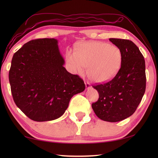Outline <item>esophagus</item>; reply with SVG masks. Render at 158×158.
<instances>
[{"label":"esophagus","instance_id":"obj_1","mask_svg":"<svg viewBox=\"0 0 158 158\" xmlns=\"http://www.w3.org/2000/svg\"><path fill=\"white\" fill-rule=\"evenodd\" d=\"M85 87L87 89H89L91 88V85H90V83L89 82H85Z\"/></svg>","mask_w":158,"mask_h":158}]
</instances>
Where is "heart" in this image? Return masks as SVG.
<instances>
[{
	"label": "heart",
	"mask_w": 158,
	"mask_h": 158,
	"mask_svg": "<svg viewBox=\"0 0 158 158\" xmlns=\"http://www.w3.org/2000/svg\"><path fill=\"white\" fill-rule=\"evenodd\" d=\"M66 60L73 73L84 75L86 66H88V75L92 81L105 83L119 72L122 55L115 45L93 41L81 43L75 51H67Z\"/></svg>",
	"instance_id": "b5f03b06"
}]
</instances>
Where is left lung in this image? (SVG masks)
<instances>
[{
  "mask_svg": "<svg viewBox=\"0 0 158 158\" xmlns=\"http://www.w3.org/2000/svg\"><path fill=\"white\" fill-rule=\"evenodd\" d=\"M122 55L121 68L109 82L93 85L99 94L92 107L105 122H117L135 112L146 88L145 62L138 47L130 40L109 39Z\"/></svg>",
  "mask_w": 158,
  "mask_h": 158,
  "instance_id": "8db88e82",
  "label": "left lung"
}]
</instances>
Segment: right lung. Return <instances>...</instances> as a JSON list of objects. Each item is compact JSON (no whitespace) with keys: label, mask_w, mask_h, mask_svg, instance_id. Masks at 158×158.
Segmentation results:
<instances>
[{"label":"right lung","mask_w":158,"mask_h":158,"mask_svg":"<svg viewBox=\"0 0 158 158\" xmlns=\"http://www.w3.org/2000/svg\"><path fill=\"white\" fill-rule=\"evenodd\" d=\"M55 39L26 43L13 56L9 79L17 106L35 122L61 117L72 97L84 91L85 83L64 67Z\"/></svg>","instance_id":"add662e5"}]
</instances>
